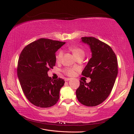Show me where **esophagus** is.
<instances>
[{
  "label": "esophagus",
  "mask_w": 134,
  "mask_h": 134,
  "mask_svg": "<svg viewBox=\"0 0 134 134\" xmlns=\"http://www.w3.org/2000/svg\"><path fill=\"white\" fill-rule=\"evenodd\" d=\"M70 80V78H65V81H69Z\"/></svg>",
  "instance_id": "1"
}]
</instances>
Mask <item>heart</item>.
<instances>
[{"mask_svg":"<svg viewBox=\"0 0 134 134\" xmlns=\"http://www.w3.org/2000/svg\"><path fill=\"white\" fill-rule=\"evenodd\" d=\"M70 49L72 51L74 55L76 58H78L79 56H84L85 55V51L83 49V48L78 47V46H71L70 47ZM63 55V51L60 50L58 52L56 55V60L57 61L60 62L62 59ZM76 69L74 68H65L64 70V72L65 74H66L68 75L71 76L74 74L75 70Z\"/></svg>","mask_w":134,"mask_h":134,"instance_id":"heart-1","label":"heart"}]
</instances>
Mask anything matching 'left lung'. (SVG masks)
I'll return each instance as SVG.
<instances>
[{"instance_id":"left-lung-1","label":"left lung","mask_w":134,"mask_h":134,"mask_svg":"<svg viewBox=\"0 0 134 134\" xmlns=\"http://www.w3.org/2000/svg\"><path fill=\"white\" fill-rule=\"evenodd\" d=\"M81 39L89 45L92 52L82 75L89 77L91 81L87 83L80 81L76 96L82 104L94 107L104 102L113 89L118 73V60L112 48L104 42L93 37Z\"/></svg>"}]
</instances>
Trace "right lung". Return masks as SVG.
<instances>
[{
	"mask_svg": "<svg viewBox=\"0 0 134 134\" xmlns=\"http://www.w3.org/2000/svg\"><path fill=\"white\" fill-rule=\"evenodd\" d=\"M65 43L40 38L26 45L20 54L17 66L20 85L27 99L36 107L49 108L59 100L64 80H53L48 72L55 65L56 52Z\"/></svg>",
	"mask_w": 134,
	"mask_h": 134,
	"instance_id": "right-lung-1",
	"label": "right lung"
}]
</instances>
